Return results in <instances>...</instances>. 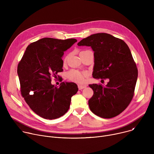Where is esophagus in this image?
<instances>
[{
  "mask_svg": "<svg viewBox=\"0 0 154 154\" xmlns=\"http://www.w3.org/2000/svg\"><path fill=\"white\" fill-rule=\"evenodd\" d=\"M86 85H78V88H79V90H82V89L85 88H86Z\"/></svg>",
  "mask_w": 154,
  "mask_h": 154,
  "instance_id": "1",
  "label": "esophagus"
}]
</instances>
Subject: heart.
Instances as JSON below:
<instances>
[{
    "label": "heart",
    "instance_id": "b5f03b06",
    "mask_svg": "<svg viewBox=\"0 0 154 154\" xmlns=\"http://www.w3.org/2000/svg\"><path fill=\"white\" fill-rule=\"evenodd\" d=\"M66 58H65L64 61H66ZM86 75V72H81L77 70H71L68 73V77L70 80L79 83H82L85 82Z\"/></svg>",
    "mask_w": 154,
    "mask_h": 154
}]
</instances>
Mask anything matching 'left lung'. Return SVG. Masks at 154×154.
<instances>
[{
  "label": "left lung",
  "instance_id": "1",
  "mask_svg": "<svg viewBox=\"0 0 154 154\" xmlns=\"http://www.w3.org/2000/svg\"><path fill=\"white\" fill-rule=\"evenodd\" d=\"M77 45L90 46L94 52L93 77L108 79L104 86L92 84L94 94L88 100L91 111L103 118H112L121 113L134 95L138 69L127 44L105 33L83 38Z\"/></svg>",
  "mask_w": 154,
  "mask_h": 154
}]
</instances>
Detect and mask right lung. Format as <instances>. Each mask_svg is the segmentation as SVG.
I'll return each instance as SVG.
<instances>
[{
    "label": "right lung",
    "mask_w": 154,
    "mask_h": 154,
    "mask_svg": "<svg viewBox=\"0 0 154 154\" xmlns=\"http://www.w3.org/2000/svg\"><path fill=\"white\" fill-rule=\"evenodd\" d=\"M77 41L74 38L40 39L27 46L18 64L21 94L32 110L43 118L63 116L69 108L71 97L78 91L77 85L72 82H61L58 88L51 83V77L56 78L63 71L64 52Z\"/></svg>",
    "instance_id": "obj_1"
}]
</instances>
